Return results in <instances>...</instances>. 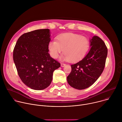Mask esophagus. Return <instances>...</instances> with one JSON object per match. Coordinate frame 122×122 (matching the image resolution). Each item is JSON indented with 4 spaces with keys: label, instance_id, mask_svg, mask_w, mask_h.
Segmentation results:
<instances>
[{
    "label": "esophagus",
    "instance_id": "esophagus-1",
    "mask_svg": "<svg viewBox=\"0 0 122 122\" xmlns=\"http://www.w3.org/2000/svg\"><path fill=\"white\" fill-rule=\"evenodd\" d=\"M66 66V64H65V63H61V66L62 67H65Z\"/></svg>",
    "mask_w": 122,
    "mask_h": 122
}]
</instances>
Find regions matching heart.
<instances>
[{
  "instance_id": "heart-1",
  "label": "heart",
  "mask_w": 122,
  "mask_h": 122,
  "mask_svg": "<svg viewBox=\"0 0 122 122\" xmlns=\"http://www.w3.org/2000/svg\"><path fill=\"white\" fill-rule=\"evenodd\" d=\"M89 46L90 43L87 38L77 34L66 33L57 37L56 41H51L48 48L53 58H57L64 51V60L75 62L84 57Z\"/></svg>"
}]
</instances>
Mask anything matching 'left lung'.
<instances>
[{"label": "left lung", "instance_id": "1", "mask_svg": "<svg viewBox=\"0 0 122 122\" xmlns=\"http://www.w3.org/2000/svg\"><path fill=\"white\" fill-rule=\"evenodd\" d=\"M91 49L85 57L71 65V71L67 81L72 87L82 90L93 85L104 70L107 55V48L99 37L90 40Z\"/></svg>", "mask_w": 122, "mask_h": 122}]
</instances>
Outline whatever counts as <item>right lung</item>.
<instances>
[{"instance_id":"1","label":"right lung","mask_w":122,"mask_h":122,"mask_svg":"<svg viewBox=\"0 0 122 122\" xmlns=\"http://www.w3.org/2000/svg\"><path fill=\"white\" fill-rule=\"evenodd\" d=\"M50 31L38 29L22 34L13 51L14 62L20 79L34 90H43L49 86L54 71L61 66L48 53Z\"/></svg>"}]
</instances>
